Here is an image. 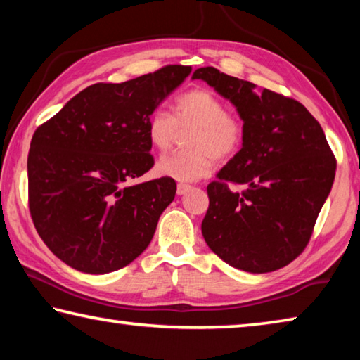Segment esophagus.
Segmentation results:
<instances>
[{"instance_id":"esophagus-1","label":"esophagus","mask_w":360,"mask_h":360,"mask_svg":"<svg viewBox=\"0 0 360 360\" xmlns=\"http://www.w3.org/2000/svg\"><path fill=\"white\" fill-rule=\"evenodd\" d=\"M188 191H191V186H187V184H178V187H176V193L178 195H184Z\"/></svg>"}]
</instances>
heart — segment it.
<instances>
[{
  "mask_svg": "<svg viewBox=\"0 0 360 360\" xmlns=\"http://www.w3.org/2000/svg\"><path fill=\"white\" fill-rule=\"evenodd\" d=\"M193 129L187 138V152H176L157 162V173L178 182H195L211 173L216 160H229L240 150L245 139L243 122L227 112L224 101L206 89L182 94L174 106V115L162 108L146 120V135L152 148L167 150L174 143L178 130Z\"/></svg>",
  "mask_w": 360,
  "mask_h": 360,
  "instance_id": "1",
  "label": "heart"
}]
</instances>
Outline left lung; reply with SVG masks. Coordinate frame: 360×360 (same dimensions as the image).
<instances>
[{
  "instance_id": "8db88e82",
  "label": "left lung",
  "mask_w": 360,
  "mask_h": 360,
  "mask_svg": "<svg viewBox=\"0 0 360 360\" xmlns=\"http://www.w3.org/2000/svg\"><path fill=\"white\" fill-rule=\"evenodd\" d=\"M192 79L229 100L245 127L241 149L208 186L206 245L243 271L283 268L307 248L335 179L337 160L322 127L302 103L212 66Z\"/></svg>"
}]
</instances>
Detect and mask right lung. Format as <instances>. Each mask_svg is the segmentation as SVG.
Instances as JSON below:
<instances>
[{"label":"right lung","instance_id":"add662e5","mask_svg":"<svg viewBox=\"0 0 360 360\" xmlns=\"http://www.w3.org/2000/svg\"><path fill=\"white\" fill-rule=\"evenodd\" d=\"M191 71L168 65L122 84H94L34 131L30 212L42 241L66 265L105 275L149 246L176 182L133 184L154 167L146 120Z\"/></svg>","mask_w":360,"mask_h":360}]
</instances>
